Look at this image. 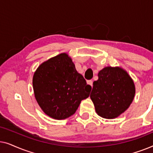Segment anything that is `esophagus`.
I'll return each mask as SVG.
<instances>
[{
	"mask_svg": "<svg viewBox=\"0 0 153 153\" xmlns=\"http://www.w3.org/2000/svg\"><path fill=\"white\" fill-rule=\"evenodd\" d=\"M87 83H88V85H91V87L93 88V81H92V80L87 81Z\"/></svg>",
	"mask_w": 153,
	"mask_h": 153,
	"instance_id": "1",
	"label": "esophagus"
}]
</instances>
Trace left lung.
<instances>
[{"instance_id":"left-lung-1","label":"left lung","mask_w":153,"mask_h":153,"mask_svg":"<svg viewBox=\"0 0 153 153\" xmlns=\"http://www.w3.org/2000/svg\"><path fill=\"white\" fill-rule=\"evenodd\" d=\"M136 93L133 79L120 67H105L93 82L91 99L98 116L114 119L129 107Z\"/></svg>"}]
</instances>
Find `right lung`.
<instances>
[{
  "mask_svg": "<svg viewBox=\"0 0 153 153\" xmlns=\"http://www.w3.org/2000/svg\"><path fill=\"white\" fill-rule=\"evenodd\" d=\"M33 87L41 109L56 120L72 116L91 91L67 53L58 54L39 65L33 74Z\"/></svg>",
  "mask_w": 153,
  "mask_h": 153,
  "instance_id": "add662e5",
  "label": "right lung"
}]
</instances>
